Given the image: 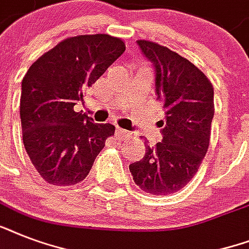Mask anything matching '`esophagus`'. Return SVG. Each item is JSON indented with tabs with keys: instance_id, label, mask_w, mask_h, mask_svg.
I'll return each mask as SVG.
<instances>
[{
	"instance_id": "esophagus-1",
	"label": "esophagus",
	"mask_w": 249,
	"mask_h": 249,
	"mask_svg": "<svg viewBox=\"0 0 249 249\" xmlns=\"http://www.w3.org/2000/svg\"><path fill=\"white\" fill-rule=\"evenodd\" d=\"M128 133H129V132H126L125 129H121V128H117V129H116V134H117V136H119V137H121V138H124V137L128 136Z\"/></svg>"
}]
</instances>
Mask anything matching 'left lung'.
Returning <instances> with one entry per match:
<instances>
[{"instance_id":"left-lung-1","label":"left lung","mask_w":249,"mask_h":249,"mask_svg":"<svg viewBox=\"0 0 249 249\" xmlns=\"http://www.w3.org/2000/svg\"><path fill=\"white\" fill-rule=\"evenodd\" d=\"M155 66L156 99L165 108L160 121L163 141L148 146L143 159L129 165L140 189L152 195H169L183 189L196 174L211 141L214 115L211 80L190 60L163 45L137 41Z\"/></svg>"}]
</instances>
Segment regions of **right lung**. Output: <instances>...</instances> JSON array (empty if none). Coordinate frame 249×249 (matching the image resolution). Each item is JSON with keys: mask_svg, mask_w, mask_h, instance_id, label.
I'll return each instance as SVG.
<instances>
[{"mask_svg": "<svg viewBox=\"0 0 249 249\" xmlns=\"http://www.w3.org/2000/svg\"><path fill=\"white\" fill-rule=\"evenodd\" d=\"M124 52V41L106 33L68 37L24 75L23 143L45 182L71 186L85 179L106 140L115 134L112 124H97L73 106Z\"/></svg>", "mask_w": 249, "mask_h": 249, "instance_id": "1", "label": "right lung"}]
</instances>
